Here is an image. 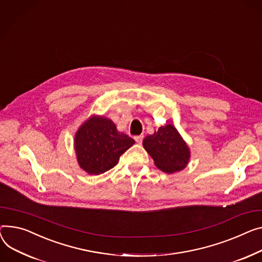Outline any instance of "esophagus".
Wrapping results in <instances>:
<instances>
[{"label": "esophagus", "instance_id": "obj_1", "mask_svg": "<svg viewBox=\"0 0 262 262\" xmlns=\"http://www.w3.org/2000/svg\"><path fill=\"white\" fill-rule=\"evenodd\" d=\"M143 136L142 135H140V136H136L135 137V140H136V142L138 143V144H141L142 143V141H143Z\"/></svg>", "mask_w": 262, "mask_h": 262}]
</instances>
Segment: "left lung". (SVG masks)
Segmentation results:
<instances>
[{"instance_id": "left-lung-1", "label": "left lung", "mask_w": 262, "mask_h": 262, "mask_svg": "<svg viewBox=\"0 0 262 262\" xmlns=\"http://www.w3.org/2000/svg\"><path fill=\"white\" fill-rule=\"evenodd\" d=\"M142 144L155 165L166 173L184 169L190 159L188 145L177 128L170 123L146 136Z\"/></svg>"}]
</instances>
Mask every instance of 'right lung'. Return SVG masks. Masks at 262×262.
Returning <instances> with one entry per match:
<instances>
[{
    "label": "right lung",
    "instance_id": "1",
    "mask_svg": "<svg viewBox=\"0 0 262 262\" xmlns=\"http://www.w3.org/2000/svg\"><path fill=\"white\" fill-rule=\"evenodd\" d=\"M134 144V139L120 133L111 119L97 115L83 122L74 139L78 164L89 175H101L116 166Z\"/></svg>",
    "mask_w": 262,
    "mask_h": 262
}]
</instances>
